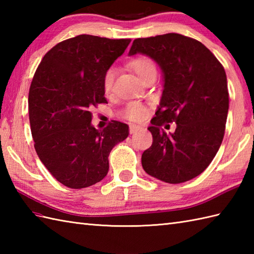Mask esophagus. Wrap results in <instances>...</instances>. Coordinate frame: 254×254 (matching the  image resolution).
Instances as JSON below:
<instances>
[{
  "label": "esophagus",
  "instance_id": "esophagus-1",
  "mask_svg": "<svg viewBox=\"0 0 254 254\" xmlns=\"http://www.w3.org/2000/svg\"><path fill=\"white\" fill-rule=\"evenodd\" d=\"M139 128H141V127H139V126H136V124H131V126H130V133L131 134L135 133L136 131L139 130Z\"/></svg>",
  "mask_w": 254,
  "mask_h": 254
}]
</instances>
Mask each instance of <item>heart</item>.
I'll list each match as a JSON object with an SVG mask.
<instances>
[{
  "label": "heart",
  "mask_w": 254,
  "mask_h": 254,
  "mask_svg": "<svg viewBox=\"0 0 254 254\" xmlns=\"http://www.w3.org/2000/svg\"><path fill=\"white\" fill-rule=\"evenodd\" d=\"M130 66L133 71L135 72L139 79H142L145 75L149 73L150 71H156L154 62L150 60V59L145 57L137 58L135 60H133L130 63ZM115 75L116 69L113 67L109 68L106 72L104 76V89L106 93H110L113 79H115ZM122 115L124 118H127L131 121H139L145 117V115H146V108L142 104H139V102H131V104H128L124 108Z\"/></svg>",
  "instance_id": "b5f03b06"
}]
</instances>
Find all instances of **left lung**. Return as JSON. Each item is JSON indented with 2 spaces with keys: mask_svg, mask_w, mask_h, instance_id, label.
Segmentation results:
<instances>
[{
  "mask_svg": "<svg viewBox=\"0 0 254 254\" xmlns=\"http://www.w3.org/2000/svg\"><path fill=\"white\" fill-rule=\"evenodd\" d=\"M137 53L158 64L164 83L143 169L167 183L191 180L207 168L223 142L229 108L225 69L203 44L179 34L138 38L128 56ZM172 121L176 131L167 133L161 126Z\"/></svg>",
  "mask_w": 254,
  "mask_h": 254,
  "instance_id": "8db88e82",
  "label": "left lung"
}]
</instances>
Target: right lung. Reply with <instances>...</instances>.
Segmentation results:
<instances>
[{"mask_svg": "<svg viewBox=\"0 0 254 254\" xmlns=\"http://www.w3.org/2000/svg\"><path fill=\"white\" fill-rule=\"evenodd\" d=\"M130 41L90 35L64 40L44 57L32 78L28 110L36 152L67 188L104 179L111 149L128 135L127 124L119 121L97 130L91 109L107 104L104 76Z\"/></svg>", "mask_w": 254, "mask_h": 254, "instance_id": "right-lung-1", "label": "right lung"}]
</instances>
